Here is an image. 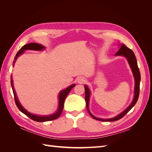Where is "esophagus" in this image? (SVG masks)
<instances>
[{"label": "esophagus", "instance_id": "1", "mask_svg": "<svg viewBox=\"0 0 152 152\" xmlns=\"http://www.w3.org/2000/svg\"><path fill=\"white\" fill-rule=\"evenodd\" d=\"M85 79L83 77H79V79H77V82H79V83H84V82H85Z\"/></svg>", "mask_w": 152, "mask_h": 152}]
</instances>
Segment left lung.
I'll use <instances>...</instances> for the list:
<instances>
[{
  "instance_id": "obj_1",
  "label": "left lung",
  "mask_w": 152,
  "mask_h": 152,
  "mask_svg": "<svg viewBox=\"0 0 152 152\" xmlns=\"http://www.w3.org/2000/svg\"><path fill=\"white\" fill-rule=\"evenodd\" d=\"M116 56H125L127 61L129 62V64L132 69V71L133 73V75H134V79H135V89H134V99H133L132 102L131 104L129 106V107L124 110V111L121 113V114H119L118 115L117 117L112 118H109V119H103V118H96L94 115H93L89 112V97H90V91L88 87H87L86 86H84L85 88V99H86V108L87 111L89 113L90 115L93 117L95 120L97 121H103V122H108V121H116L119 120V119L122 118L124 116H125V115H126L130 111L131 108L134 107L135 104L136 103L137 99H138L139 98V94H140V80H141V75H140V72L139 70L138 66H137V63L136 61V58L135 56L134 53H133L132 50L128 48L126 45L122 44L120 46V49L118 50V51L115 54Z\"/></svg>"
}]
</instances>
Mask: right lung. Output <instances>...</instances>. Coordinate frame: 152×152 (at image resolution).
Listing matches in <instances>:
<instances>
[{
	"mask_svg": "<svg viewBox=\"0 0 152 152\" xmlns=\"http://www.w3.org/2000/svg\"><path fill=\"white\" fill-rule=\"evenodd\" d=\"M44 48H45L44 46H42V45L37 44V43H30L28 44H26V45H23V46L19 50H18V52L17 53L15 57V61H14V63H15V61L16 60L18 57L21 54L23 53L25 50L29 49V50H42V49H44ZM13 66H14V65H13ZM11 84L12 89V91H13L14 97H15V103H16V104L17 106V107L18 108V109H19L22 113L25 114L27 117H28L30 118H31V120H33L34 121H37V122H45V121H53V120H55V119L58 118L59 116H60V115L61 114L63 109L65 99L67 96V95L69 94V93H70V91L72 90V89L73 87H75V84H73L70 86H69L66 89L63 90L59 93V107H58V111L56 113L53 114V115H48V116H39V115H34V114H31V113H29L28 111H26V110L21 105L20 102H18V99L17 98V96H16V93L15 91V89H14L12 77L11 78Z\"/></svg>",
	"mask_w": 152,
	"mask_h": 152,
	"instance_id": "right-lung-1",
	"label": "right lung"
}]
</instances>
